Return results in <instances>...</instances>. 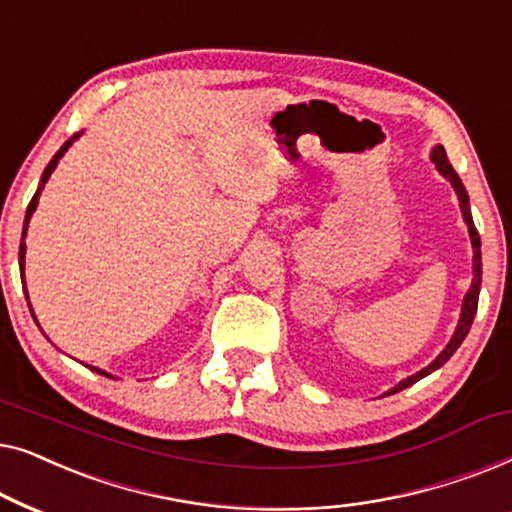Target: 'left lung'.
Listing matches in <instances>:
<instances>
[{"mask_svg":"<svg viewBox=\"0 0 512 512\" xmlns=\"http://www.w3.org/2000/svg\"><path fill=\"white\" fill-rule=\"evenodd\" d=\"M431 158H433V163H436V167L440 170V174L450 179V184L454 186V191H457V195H459V207H461V212H464V221H466V226H468V235H471V244H473V284H471V289H468L466 298H464V307H461V319H459L457 331H454L452 340L447 342V347L443 349V352H440L438 359L433 361V363H429V366H426L424 370H419L417 375H412V377H408V380H403L401 384H396V387L391 389L389 394H396V391L410 387V384H415L417 380H422V377H426L429 373H433V370H436V368L443 366V363L450 359L454 352H457V347L461 345V342H464L468 331H471L475 310H478V296H480V282H482V256H480V235H478V230H475V223H473V216H471V207H468V193H466L464 184H461L459 174L454 172V167L450 165V160H447V153H445L443 146H436V149H433V153H431Z\"/></svg>","mask_w":512,"mask_h":512,"instance_id":"obj_1","label":"left lung"}]
</instances>
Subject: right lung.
<instances>
[{
    "mask_svg": "<svg viewBox=\"0 0 512 512\" xmlns=\"http://www.w3.org/2000/svg\"><path fill=\"white\" fill-rule=\"evenodd\" d=\"M76 137H79V135H74L72 139H69V142H65V144L60 146V151L55 153L51 163L46 165L44 174H41V186H39V191L34 193V198L30 200V205H27V214H25V226H23V237H25V233H27V223H30V216H32V212H34V209H37V205H39V193H41V188H44V184H46V181H48V177H51V172L55 170V165H58V160L62 158V153H65V151L69 149V144H72ZM18 256H20V277L25 279V272H23V270H25V242H20V254H18ZM25 296H27V291H25ZM30 312H32V310H30ZM93 370H95V373H100V375H107V373H104V370H100V368H93ZM107 377H111V375H107Z\"/></svg>",
    "mask_w": 512,
    "mask_h": 512,
    "instance_id": "add662e5",
    "label": "right lung"
}]
</instances>
